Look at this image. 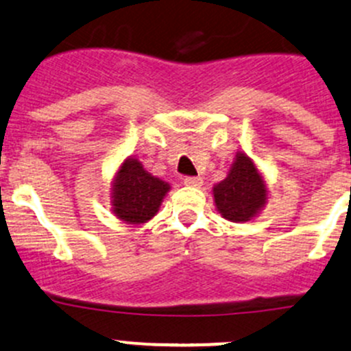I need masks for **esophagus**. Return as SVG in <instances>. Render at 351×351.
Wrapping results in <instances>:
<instances>
[{"label":"esophagus","mask_w":351,"mask_h":351,"mask_svg":"<svg viewBox=\"0 0 351 351\" xmlns=\"http://www.w3.org/2000/svg\"><path fill=\"white\" fill-rule=\"evenodd\" d=\"M184 184L189 187H199L202 184V179L201 177H186V179H184Z\"/></svg>","instance_id":"34e87169"}]
</instances>
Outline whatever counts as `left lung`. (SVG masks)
<instances>
[{"instance_id":"obj_1","label":"left lung","mask_w":351,"mask_h":351,"mask_svg":"<svg viewBox=\"0 0 351 351\" xmlns=\"http://www.w3.org/2000/svg\"><path fill=\"white\" fill-rule=\"evenodd\" d=\"M265 180L243 152H238L225 180L213 187L216 209L228 221H250L267 202Z\"/></svg>"}]
</instances>
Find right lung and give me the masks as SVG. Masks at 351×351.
Masks as SVG:
<instances>
[{"instance_id":"right-lung-1","label":"right lung","mask_w":351,"mask_h":351,"mask_svg":"<svg viewBox=\"0 0 351 351\" xmlns=\"http://www.w3.org/2000/svg\"><path fill=\"white\" fill-rule=\"evenodd\" d=\"M171 186L149 174L138 158L128 157L118 169L111 187V206L118 219L142 225L157 215Z\"/></svg>"}]
</instances>
